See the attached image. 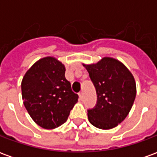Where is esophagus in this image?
<instances>
[{"label":"esophagus","instance_id":"34e87169","mask_svg":"<svg viewBox=\"0 0 157 157\" xmlns=\"http://www.w3.org/2000/svg\"><path fill=\"white\" fill-rule=\"evenodd\" d=\"M79 98H80V100H82L83 99V93H82V92H79Z\"/></svg>","mask_w":157,"mask_h":157}]
</instances>
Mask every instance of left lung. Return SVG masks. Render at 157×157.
Returning a JSON list of instances; mask_svg holds the SVG:
<instances>
[{"label": "left lung", "instance_id": "left-lung-1", "mask_svg": "<svg viewBox=\"0 0 157 157\" xmlns=\"http://www.w3.org/2000/svg\"><path fill=\"white\" fill-rule=\"evenodd\" d=\"M97 92V105L89 109V122L101 129L118 126L128 116L136 97V83L121 61L103 57L93 64H82Z\"/></svg>", "mask_w": 157, "mask_h": 157}]
</instances>
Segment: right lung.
<instances>
[{"mask_svg": "<svg viewBox=\"0 0 157 157\" xmlns=\"http://www.w3.org/2000/svg\"><path fill=\"white\" fill-rule=\"evenodd\" d=\"M65 67L54 56L39 59L22 80V98L30 117L45 129H54L66 122L78 102L65 77Z\"/></svg>", "mask_w": 157, "mask_h": 157, "instance_id": "1", "label": "right lung"}]
</instances>
